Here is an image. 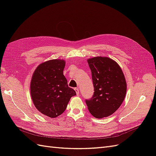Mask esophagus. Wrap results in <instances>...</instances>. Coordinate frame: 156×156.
Listing matches in <instances>:
<instances>
[{
  "label": "esophagus",
  "mask_w": 156,
  "mask_h": 156,
  "mask_svg": "<svg viewBox=\"0 0 156 156\" xmlns=\"http://www.w3.org/2000/svg\"><path fill=\"white\" fill-rule=\"evenodd\" d=\"M75 92H76L77 96H79V88H75Z\"/></svg>",
  "instance_id": "obj_1"
}]
</instances>
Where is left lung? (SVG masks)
Wrapping results in <instances>:
<instances>
[{
	"label": "left lung",
	"instance_id": "1",
	"mask_svg": "<svg viewBox=\"0 0 156 156\" xmlns=\"http://www.w3.org/2000/svg\"><path fill=\"white\" fill-rule=\"evenodd\" d=\"M91 69L94 92L87 100L89 112L96 119L112 115L123 102L127 83L123 72L116 62L106 56L87 60Z\"/></svg>",
	"mask_w": 156,
	"mask_h": 156
}]
</instances>
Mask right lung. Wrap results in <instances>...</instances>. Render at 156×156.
Masks as SVG:
<instances>
[{"instance_id":"obj_1","label":"right lung","mask_w":156,"mask_h":156,"mask_svg":"<svg viewBox=\"0 0 156 156\" xmlns=\"http://www.w3.org/2000/svg\"><path fill=\"white\" fill-rule=\"evenodd\" d=\"M63 59H53L40 64L32 74L30 95L33 103L41 114L56 118L66 110L70 98L76 95L69 88L63 73Z\"/></svg>"}]
</instances>
